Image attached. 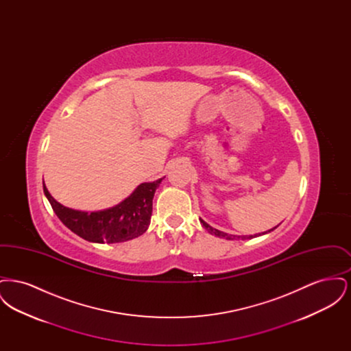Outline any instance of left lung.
<instances>
[{"instance_id": "8db88e82", "label": "left lung", "mask_w": 351, "mask_h": 351, "mask_svg": "<svg viewBox=\"0 0 351 351\" xmlns=\"http://www.w3.org/2000/svg\"><path fill=\"white\" fill-rule=\"evenodd\" d=\"M200 222L202 223V226L209 232L210 234H215V235H217V237H219V238H226V239H235V238H238V239H246V238H252V235H250V237H237V235H230V234H226L223 233V232H219V230H217V229H215V228H212L210 225H208L204 219H201L200 218ZM276 228V226H275ZM274 228V229H275ZM274 229H271V230H274ZM271 230H268V232H271ZM268 232H266V233H268ZM266 233H262V234H266ZM262 234H259V235H262ZM258 235V234H256ZM256 235H254V237H256Z\"/></svg>"}]
</instances>
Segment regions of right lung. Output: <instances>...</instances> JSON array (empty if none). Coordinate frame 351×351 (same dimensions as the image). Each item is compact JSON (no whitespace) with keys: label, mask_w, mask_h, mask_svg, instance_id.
Returning a JSON list of instances; mask_svg holds the SVG:
<instances>
[{"label":"right lung","mask_w":351,"mask_h":351,"mask_svg":"<svg viewBox=\"0 0 351 351\" xmlns=\"http://www.w3.org/2000/svg\"><path fill=\"white\" fill-rule=\"evenodd\" d=\"M163 179L141 184L133 193L116 206L100 212L73 210L59 204L43 184V192L50 201L55 215L71 232L89 242L118 243L136 238L150 225L152 199Z\"/></svg>","instance_id":"right-lung-1"}]
</instances>
